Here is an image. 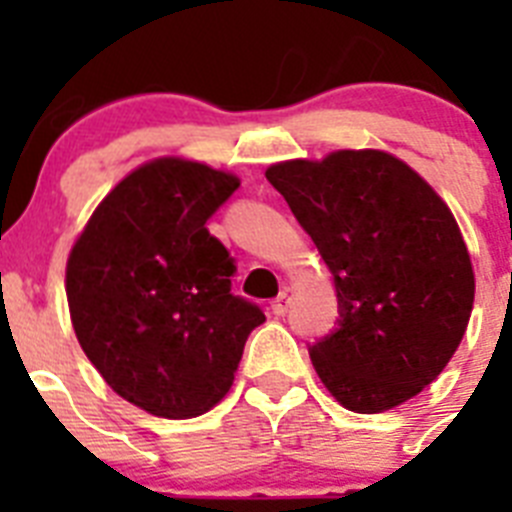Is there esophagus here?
Here are the masks:
<instances>
[{
  "label": "esophagus",
  "mask_w": 512,
  "mask_h": 512,
  "mask_svg": "<svg viewBox=\"0 0 512 512\" xmlns=\"http://www.w3.org/2000/svg\"><path fill=\"white\" fill-rule=\"evenodd\" d=\"M289 305H292V295H289V289H284L282 295H279L277 300H274V305H271V312H274V315H279V318H282L284 312L289 310Z\"/></svg>",
  "instance_id": "1"
}]
</instances>
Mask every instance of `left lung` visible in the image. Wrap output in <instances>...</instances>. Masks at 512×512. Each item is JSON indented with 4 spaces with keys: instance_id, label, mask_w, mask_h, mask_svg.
<instances>
[{
    "instance_id": "8db88e82",
    "label": "left lung",
    "mask_w": 512,
    "mask_h": 512,
    "mask_svg": "<svg viewBox=\"0 0 512 512\" xmlns=\"http://www.w3.org/2000/svg\"><path fill=\"white\" fill-rule=\"evenodd\" d=\"M336 284L338 328L310 346L346 410L384 413L433 382L474 305V269L449 205L387 151L292 158L266 169Z\"/></svg>"
}]
</instances>
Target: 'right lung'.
I'll return each mask as SVG.
<instances>
[{
	"label": "right lung",
	"instance_id": "1",
	"mask_svg": "<svg viewBox=\"0 0 512 512\" xmlns=\"http://www.w3.org/2000/svg\"><path fill=\"white\" fill-rule=\"evenodd\" d=\"M238 184L200 161L153 158L112 187L71 246L66 297L79 346L122 400L158 418L215 408L266 320L230 295L233 259L205 228Z\"/></svg>",
	"mask_w": 512,
	"mask_h": 512
}]
</instances>
